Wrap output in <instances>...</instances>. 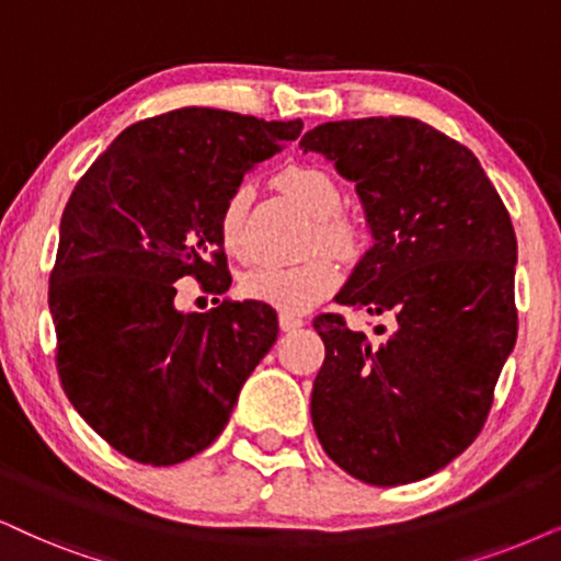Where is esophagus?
Masks as SVG:
<instances>
[{
    "label": "esophagus",
    "instance_id": "34e87169",
    "mask_svg": "<svg viewBox=\"0 0 561 561\" xmlns=\"http://www.w3.org/2000/svg\"><path fill=\"white\" fill-rule=\"evenodd\" d=\"M302 325H305V321H302V318L300 316H293V313H282L279 316V329L282 331H297V329H302Z\"/></svg>",
    "mask_w": 561,
    "mask_h": 561
}]
</instances>
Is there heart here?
Masks as SVG:
<instances>
[{
  "instance_id": "1",
  "label": "heart",
  "mask_w": 561,
  "mask_h": 561,
  "mask_svg": "<svg viewBox=\"0 0 561 561\" xmlns=\"http://www.w3.org/2000/svg\"><path fill=\"white\" fill-rule=\"evenodd\" d=\"M274 186L316 219L313 245L321 243L344 259L359 253L363 232L350 217L339 215V209L344 207V191L329 170L310 165V162H293L274 175ZM248 202H251L248 188L238 186L225 196L217 211L219 245L232 259H248ZM339 279H342V272H339L336 259L329 253H313L293 266H253L240 279V289L248 300L266 302L282 313H305L323 297H329Z\"/></svg>"
}]
</instances>
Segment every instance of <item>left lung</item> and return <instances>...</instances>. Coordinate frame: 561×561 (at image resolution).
Masks as SVG:
<instances>
[{
	"label": "left lung",
	"mask_w": 561,
	"mask_h": 561,
	"mask_svg": "<svg viewBox=\"0 0 561 561\" xmlns=\"http://www.w3.org/2000/svg\"><path fill=\"white\" fill-rule=\"evenodd\" d=\"M300 147L354 181L375 238L336 302L393 316L378 339L313 321L316 435L365 484L432 477L477 439L515 346L513 222L477 154L416 118L329 122Z\"/></svg>",
	"instance_id": "1"
}]
</instances>
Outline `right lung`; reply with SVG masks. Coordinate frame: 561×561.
Instances as JSON below:
<instances>
[{
	"label": "right lung",
	"instance_id": "1",
	"mask_svg": "<svg viewBox=\"0 0 561 561\" xmlns=\"http://www.w3.org/2000/svg\"><path fill=\"white\" fill-rule=\"evenodd\" d=\"M300 131V118L191 105L131 124L77 181L48 279L56 370L77 414L126 458L173 466L209 448L274 346L268 305L181 313L175 282L228 293L217 211Z\"/></svg>",
	"mask_w": 561,
	"mask_h": 561
}]
</instances>
